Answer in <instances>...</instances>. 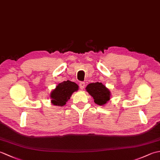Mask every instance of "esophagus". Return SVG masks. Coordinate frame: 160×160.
Here are the masks:
<instances>
[{
    "instance_id": "34e87169",
    "label": "esophagus",
    "mask_w": 160,
    "mask_h": 160,
    "mask_svg": "<svg viewBox=\"0 0 160 160\" xmlns=\"http://www.w3.org/2000/svg\"><path fill=\"white\" fill-rule=\"evenodd\" d=\"M79 86H80V89H83L84 88V87H85V82H80V84H79Z\"/></svg>"
}]
</instances>
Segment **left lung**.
<instances>
[{
    "mask_svg": "<svg viewBox=\"0 0 160 160\" xmlns=\"http://www.w3.org/2000/svg\"><path fill=\"white\" fill-rule=\"evenodd\" d=\"M86 89L93 98L95 103L104 105L110 100V91L101 82H95L88 84Z\"/></svg>",
    "mask_w": 160,
    "mask_h": 160,
    "instance_id": "8db88e82",
    "label": "left lung"
}]
</instances>
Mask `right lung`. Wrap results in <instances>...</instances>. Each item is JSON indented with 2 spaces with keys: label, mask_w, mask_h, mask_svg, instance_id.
Returning a JSON list of instances; mask_svg holds the SVG:
<instances>
[{
  "label": "right lung",
  "mask_w": 160,
  "mask_h": 160,
  "mask_svg": "<svg viewBox=\"0 0 160 160\" xmlns=\"http://www.w3.org/2000/svg\"><path fill=\"white\" fill-rule=\"evenodd\" d=\"M78 89V84L69 80L60 83L51 93L52 102L54 105L64 106L74 91Z\"/></svg>",
  "instance_id": "obj_1"
}]
</instances>
